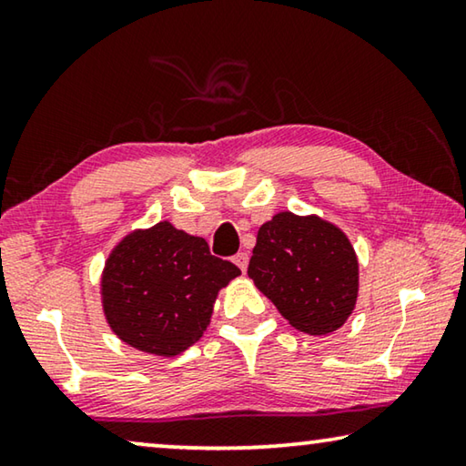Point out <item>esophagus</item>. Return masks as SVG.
I'll use <instances>...</instances> for the list:
<instances>
[{"instance_id":"obj_1","label":"esophagus","mask_w":466,"mask_h":466,"mask_svg":"<svg viewBox=\"0 0 466 466\" xmlns=\"http://www.w3.org/2000/svg\"><path fill=\"white\" fill-rule=\"evenodd\" d=\"M234 263L238 265L242 273H245V271H247V268H248V255H247V253H238V255L234 257Z\"/></svg>"}]
</instances>
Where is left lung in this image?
I'll return each mask as SVG.
<instances>
[{"label":"left lung","instance_id":"1","mask_svg":"<svg viewBox=\"0 0 466 466\" xmlns=\"http://www.w3.org/2000/svg\"><path fill=\"white\" fill-rule=\"evenodd\" d=\"M248 278L292 328L323 336L344 326L359 294L357 253L338 226L276 213L257 232Z\"/></svg>","mask_w":466,"mask_h":466}]
</instances>
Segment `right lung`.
Here are the masks:
<instances>
[{
	"instance_id": "1",
	"label": "right lung",
	"mask_w": 466,
	"mask_h": 466,
	"mask_svg": "<svg viewBox=\"0 0 466 466\" xmlns=\"http://www.w3.org/2000/svg\"><path fill=\"white\" fill-rule=\"evenodd\" d=\"M240 276L209 245L159 221L135 230L109 253L101 276L103 313L132 349L176 357L203 336L218 292Z\"/></svg>"
}]
</instances>
